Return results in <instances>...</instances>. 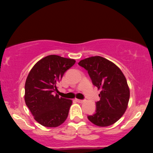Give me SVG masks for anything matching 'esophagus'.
Listing matches in <instances>:
<instances>
[{
    "label": "esophagus",
    "instance_id": "esophagus-1",
    "mask_svg": "<svg viewBox=\"0 0 153 153\" xmlns=\"http://www.w3.org/2000/svg\"><path fill=\"white\" fill-rule=\"evenodd\" d=\"M76 101H78V103H82L84 102L83 100H80V99H76Z\"/></svg>",
    "mask_w": 153,
    "mask_h": 153
}]
</instances>
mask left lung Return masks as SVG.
<instances>
[{
    "mask_svg": "<svg viewBox=\"0 0 153 153\" xmlns=\"http://www.w3.org/2000/svg\"><path fill=\"white\" fill-rule=\"evenodd\" d=\"M88 71L93 84L101 90L91 122L99 127H108L125 113L129 103V88L124 75L114 62L100 56L88 57L78 62Z\"/></svg>",
    "mask_w": 153,
    "mask_h": 153,
    "instance_id": "left-lung-1",
    "label": "left lung"
}]
</instances>
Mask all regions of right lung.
Listing matches in <instances>:
<instances>
[{
    "instance_id": "add662e5",
    "label": "right lung",
    "mask_w": 153,
    "mask_h": 153,
    "mask_svg": "<svg viewBox=\"0 0 153 153\" xmlns=\"http://www.w3.org/2000/svg\"><path fill=\"white\" fill-rule=\"evenodd\" d=\"M75 63L73 59L48 55L31 68L25 82L26 105L34 119L47 127H57L66 120L72 100L59 97L57 84L65 72Z\"/></svg>"
}]
</instances>
